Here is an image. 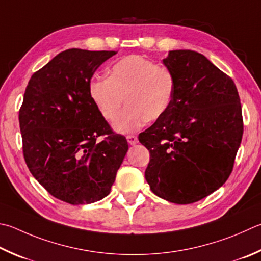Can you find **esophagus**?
Wrapping results in <instances>:
<instances>
[{
  "mask_svg": "<svg viewBox=\"0 0 261 261\" xmlns=\"http://www.w3.org/2000/svg\"><path fill=\"white\" fill-rule=\"evenodd\" d=\"M126 140L130 145H136L137 143H138V138H137V136H135V135L126 136Z\"/></svg>",
  "mask_w": 261,
  "mask_h": 261,
  "instance_id": "obj_1",
  "label": "esophagus"
}]
</instances>
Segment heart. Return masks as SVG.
<instances>
[{
  "label": "heart",
  "instance_id": "1",
  "mask_svg": "<svg viewBox=\"0 0 261 261\" xmlns=\"http://www.w3.org/2000/svg\"><path fill=\"white\" fill-rule=\"evenodd\" d=\"M176 80L172 72L140 55L123 57L112 66L110 77L96 76L89 82V96L100 115L115 121L123 107L126 110L114 129L130 134L162 117L171 106Z\"/></svg>",
  "mask_w": 261,
  "mask_h": 261
}]
</instances>
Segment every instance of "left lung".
Here are the masks:
<instances>
[{
  "instance_id": "left-lung-1",
  "label": "left lung",
  "mask_w": 261,
  "mask_h": 261,
  "mask_svg": "<svg viewBox=\"0 0 261 261\" xmlns=\"http://www.w3.org/2000/svg\"><path fill=\"white\" fill-rule=\"evenodd\" d=\"M163 64L173 74L171 106L139 141L149 150L145 178L151 192L177 204L210 195L233 171L243 136L233 80L192 50H172Z\"/></svg>"
}]
</instances>
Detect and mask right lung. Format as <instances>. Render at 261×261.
Listing matches in <instances>:
<instances>
[{"mask_svg":"<svg viewBox=\"0 0 261 261\" xmlns=\"http://www.w3.org/2000/svg\"><path fill=\"white\" fill-rule=\"evenodd\" d=\"M114 55L60 52L32 75L19 110L28 169L52 196L69 204H90L107 196L129 148L125 137L112 130L89 96L93 73Z\"/></svg>","mask_w":261,"mask_h":261,"instance_id":"1","label":"right lung"}]
</instances>
